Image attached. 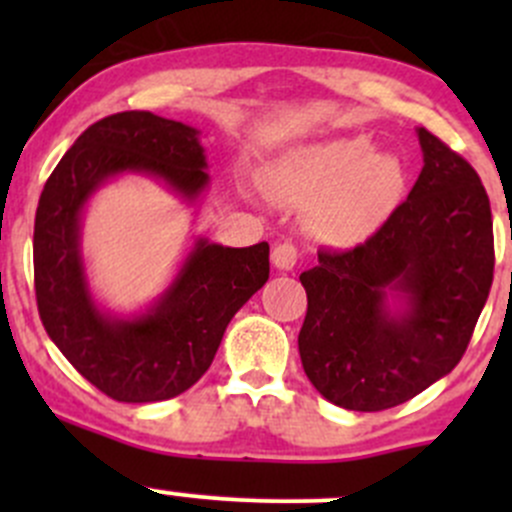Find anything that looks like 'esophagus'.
<instances>
[{
  "mask_svg": "<svg viewBox=\"0 0 512 512\" xmlns=\"http://www.w3.org/2000/svg\"><path fill=\"white\" fill-rule=\"evenodd\" d=\"M297 247L292 245V242H280V245H275V250H272V262H275L277 270H292L294 265H297Z\"/></svg>",
  "mask_w": 512,
  "mask_h": 512,
  "instance_id": "1",
  "label": "esophagus"
}]
</instances>
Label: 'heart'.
Masks as SVG:
<instances>
[{
  "mask_svg": "<svg viewBox=\"0 0 512 512\" xmlns=\"http://www.w3.org/2000/svg\"><path fill=\"white\" fill-rule=\"evenodd\" d=\"M270 188L289 208L314 210V232L337 247L374 237L406 193V168L391 153H374L364 136L292 148L270 170Z\"/></svg>",
  "mask_w": 512,
  "mask_h": 512,
  "instance_id": "1",
  "label": "heart"
}]
</instances>
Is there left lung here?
Returning a JSON list of instances; mask_svg holds the SVG:
<instances>
[{
  "label": "left lung",
  "instance_id": "1",
  "mask_svg": "<svg viewBox=\"0 0 512 512\" xmlns=\"http://www.w3.org/2000/svg\"><path fill=\"white\" fill-rule=\"evenodd\" d=\"M423 168L389 223L352 250H319L302 272L299 356L332 404L384 411L414 399L466 354L493 285V218L478 173L426 128ZM405 309L391 313L388 297Z\"/></svg>",
  "mask_w": 512,
  "mask_h": 512
}]
</instances>
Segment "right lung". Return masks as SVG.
Listing matches in <instances>:
<instances>
[{"instance_id": "add662e5", "label": "right lung", "mask_w": 512, "mask_h": 512, "mask_svg": "<svg viewBox=\"0 0 512 512\" xmlns=\"http://www.w3.org/2000/svg\"><path fill=\"white\" fill-rule=\"evenodd\" d=\"M200 131L151 111H123L86 128L41 190L34 220V289L51 342L86 381L126 404L188 391L213 364L237 309L270 277V245L223 247L200 237L148 312L98 309L81 257V213L106 180L143 173L188 203L208 188Z\"/></svg>"}]
</instances>
